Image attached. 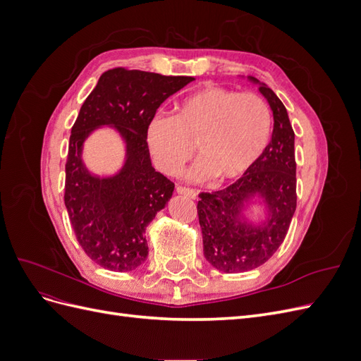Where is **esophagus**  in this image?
Returning <instances> with one entry per match:
<instances>
[{"instance_id":"34e87169","label":"esophagus","mask_w":361,"mask_h":361,"mask_svg":"<svg viewBox=\"0 0 361 361\" xmlns=\"http://www.w3.org/2000/svg\"><path fill=\"white\" fill-rule=\"evenodd\" d=\"M176 191H178V194L187 195V197H190V199H195V197H197V191L192 190V188L182 187V185H179V187H176Z\"/></svg>"}]
</instances>
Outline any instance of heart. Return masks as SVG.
I'll list each match as a JSON object with an SVG mask.
<instances>
[{
    "label": "heart",
    "instance_id": "heart-1",
    "mask_svg": "<svg viewBox=\"0 0 361 361\" xmlns=\"http://www.w3.org/2000/svg\"><path fill=\"white\" fill-rule=\"evenodd\" d=\"M268 104L255 93L206 85L188 94L176 114H157L147 125V146L155 166L174 176L197 152L192 180L241 178L264 154L271 137Z\"/></svg>",
    "mask_w": 361,
    "mask_h": 361
}]
</instances>
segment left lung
<instances>
[{"instance_id":"1","label":"left lung","mask_w":361,"mask_h":361,"mask_svg":"<svg viewBox=\"0 0 361 361\" xmlns=\"http://www.w3.org/2000/svg\"><path fill=\"white\" fill-rule=\"evenodd\" d=\"M259 90L274 116L269 145L255 166L235 183L220 191L199 194L197 214L204 257L212 267L228 274L264 265L285 241L297 209L295 134L289 116L269 87L260 84ZM256 193L269 206L267 221L257 226L247 224L242 214L246 200Z\"/></svg>"}]
</instances>
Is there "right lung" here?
<instances>
[{"label": "right lung", "instance_id": "obj_1", "mask_svg": "<svg viewBox=\"0 0 361 361\" xmlns=\"http://www.w3.org/2000/svg\"><path fill=\"white\" fill-rule=\"evenodd\" d=\"M192 76L114 68L101 75L72 126L64 204L80 245L97 265L130 271L147 257L146 226L170 200L174 183L150 162L147 125L169 96ZM114 124L127 141V162L116 177H93L82 166L83 140Z\"/></svg>", "mask_w": 361, "mask_h": 361}]
</instances>
